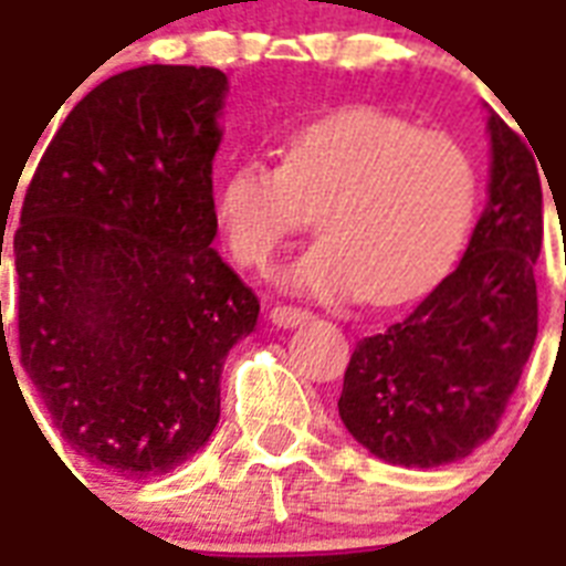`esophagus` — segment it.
Segmentation results:
<instances>
[{
  "label": "esophagus",
  "instance_id": "34e87169",
  "mask_svg": "<svg viewBox=\"0 0 566 566\" xmlns=\"http://www.w3.org/2000/svg\"><path fill=\"white\" fill-rule=\"evenodd\" d=\"M313 318L310 310H301V306L292 304H277L271 310V322L277 324V327H297V324H304Z\"/></svg>",
  "mask_w": 566,
  "mask_h": 566
}]
</instances>
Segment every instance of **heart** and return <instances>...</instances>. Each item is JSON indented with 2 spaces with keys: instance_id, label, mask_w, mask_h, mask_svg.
I'll use <instances>...</instances> for the list:
<instances>
[{
  "instance_id": "1",
  "label": "heart",
  "mask_w": 566,
  "mask_h": 566,
  "mask_svg": "<svg viewBox=\"0 0 566 566\" xmlns=\"http://www.w3.org/2000/svg\"><path fill=\"white\" fill-rule=\"evenodd\" d=\"M475 206L479 170L454 135L357 105L292 129L283 161H239L214 218L230 256L265 271L318 212L324 235L289 265V286L392 304L449 269Z\"/></svg>"
}]
</instances>
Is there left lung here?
Returning <instances> with one entry per match:
<instances>
[{
	"label": "left lung",
	"instance_id": "8db88e82",
	"mask_svg": "<svg viewBox=\"0 0 566 566\" xmlns=\"http://www.w3.org/2000/svg\"><path fill=\"white\" fill-rule=\"evenodd\" d=\"M488 129L490 200L463 260L410 313L363 336L345 369V428L398 467H446L488 442L537 339L541 159L493 112Z\"/></svg>",
	"mask_w": 566,
	"mask_h": 566
}]
</instances>
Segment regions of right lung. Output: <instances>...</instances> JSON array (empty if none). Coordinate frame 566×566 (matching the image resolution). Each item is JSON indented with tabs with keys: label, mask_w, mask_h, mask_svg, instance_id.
<instances>
[{
	"label": "right lung",
	"mask_w": 566,
	"mask_h": 566,
	"mask_svg": "<svg viewBox=\"0 0 566 566\" xmlns=\"http://www.w3.org/2000/svg\"><path fill=\"white\" fill-rule=\"evenodd\" d=\"M223 94L214 67L105 78L25 188L11 248L20 363L70 449L124 479L177 470L212 437L223 360L260 315L212 248Z\"/></svg>",
	"instance_id": "obj_1"
}]
</instances>
